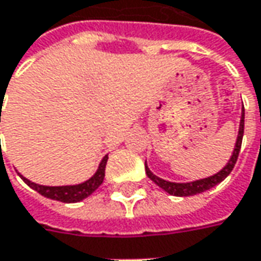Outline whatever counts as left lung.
Returning a JSON list of instances; mask_svg holds the SVG:
<instances>
[{
  "instance_id": "8db88e82",
  "label": "left lung",
  "mask_w": 261,
  "mask_h": 261,
  "mask_svg": "<svg viewBox=\"0 0 261 261\" xmlns=\"http://www.w3.org/2000/svg\"><path fill=\"white\" fill-rule=\"evenodd\" d=\"M243 134H244V110L241 111V120H240V127H238L237 141H236V146H234V150H232V154H231V158L227 162V165L222 167L220 172H217L215 175L203 177V179H196V180H192V182H170V180L162 179V177L154 175L148 169L147 162H146V175L158 186H160L165 192H167L169 195H173V196H192V195L201 193L203 191H208V189L214 188L215 185L221 184L231 173V170L234 169L236 162H237L238 159L240 148H241Z\"/></svg>"
}]
</instances>
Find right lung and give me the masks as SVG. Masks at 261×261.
Returning a JSON list of instances; mask_svg holds the SVG:
<instances>
[{
  "mask_svg": "<svg viewBox=\"0 0 261 261\" xmlns=\"http://www.w3.org/2000/svg\"><path fill=\"white\" fill-rule=\"evenodd\" d=\"M107 160H108V154H105L99 163V166L96 169L94 175L91 176L89 179H86L85 182H81L76 185H63V186H47V185H39L34 184L32 180H29L27 177H24L23 175H20V177L23 179L25 184L29 185L32 189L37 191V192L55 199V201H60V202L66 203H75L84 201L85 198H88L91 193H94L103 182L105 177V166H107Z\"/></svg>",
  "mask_w": 261,
  "mask_h": 261,
  "instance_id": "1",
  "label": "right lung"
}]
</instances>
